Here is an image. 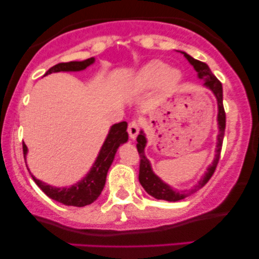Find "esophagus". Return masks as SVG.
Segmentation results:
<instances>
[{"mask_svg":"<svg viewBox=\"0 0 259 259\" xmlns=\"http://www.w3.org/2000/svg\"><path fill=\"white\" fill-rule=\"evenodd\" d=\"M139 130H140L139 124L136 123V121H132V123L129 124V126H127V133H129L130 139L135 140L136 136H138V134H139Z\"/></svg>","mask_w":259,"mask_h":259,"instance_id":"obj_1","label":"esophagus"}]
</instances>
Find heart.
<instances>
[{
	"mask_svg": "<svg viewBox=\"0 0 259 259\" xmlns=\"http://www.w3.org/2000/svg\"><path fill=\"white\" fill-rule=\"evenodd\" d=\"M180 78L181 73L177 68L168 67V64L162 61H151L136 74L134 85L138 89H150L162 82L163 88L170 89L179 82Z\"/></svg>",
	"mask_w": 259,
	"mask_h": 259,
	"instance_id": "1",
	"label": "heart"
}]
</instances>
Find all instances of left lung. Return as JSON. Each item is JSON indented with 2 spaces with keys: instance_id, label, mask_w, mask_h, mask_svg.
Listing matches in <instances>:
<instances>
[{
  "instance_id": "8db88e82",
  "label": "left lung",
  "mask_w": 259,
  "mask_h": 259,
  "mask_svg": "<svg viewBox=\"0 0 259 259\" xmlns=\"http://www.w3.org/2000/svg\"><path fill=\"white\" fill-rule=\"evenodd\" d=\"M184 55L189 63L194 67V69L197 72V78L200 80H203V88L208 89L209 91H212V94L214 95L217 99V105H218V115H217V123H218V136H217V148H215V156L213 162L210 163L207 167L206 173L202 175V178L197 181V184L194 187L189 190H184V191H179V190H175L174 187H171L169 184L163 181L153 171L151 162L147 159V157L145 156V147L147 145V139L146 134L144 133V130H141L138 135V147L139 154H140V173H139V181L141 184V186L144 187L145 191L148 195H151L152 197L157 198V200H164L169 202H177L187 197V196L195 194L196 191L202 189L208 180L212 178L213 173H214L217 164L219 162V157H221V151H222V145H223V139H224V132H225V112L224 107H223V86L222 82L215 78L214 74L210 72L209 67L203 62L197 61V59L192 58L191 56L187 55L186 52L179 51Z\"/></svg>"
}]
</instances>
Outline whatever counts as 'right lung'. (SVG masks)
I'll return each mask as SVG.
<instances>
[{
	"label": "right lung",
	"instance_id": "1",
	"mask_svg": "<svg viewBox=\"0 0 259 259\" xmlns=\"http://www.w3.org/2000/svg\"><path fill=\"white\" fill-rule=\"evenodd\" d=\"M94 63L95 57L88 58L85 61L80 62L74 61L68 62V63H59L53 65L52 68H50L45 73L44 76L58 72H81V70L86 69V68L90 67ZM126 129V121H120V123L113 124L109 127V132L107 134L105 142H103L102 147H101L100 152L96 157V160L94 162L90 170L88 171V174L81 180L73 184L72 186L56 187L49 185V184L36 179L30 173L32 179H34L36 185L42 190L45 194L49 196L50 198H52V200L59 202V203L74 207H84L88 206V204H91L92 202H95L99 198L103 187H105L107 173H108V169L113 163V159H114L118 148H119L120 145L125 144L127 139H129ZM23 153H24V158L26 159L28 147H26L25 144H23Z\"/></svg>",
	"mask_w": 259,
	"mask_h": 259
}]
</instances>
